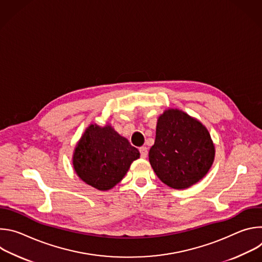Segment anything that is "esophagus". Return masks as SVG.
<instances>
[{"instance_id": "obj_1", "label": "esophagus", "mask_w": 262, "mask_h": 262, "mask_svg": "<svg viewBox=\"0 0 262 262\" xmlns=\"http://www.w3.org/2000/svg\"><path fill=\"white\" fill-rule=\"evenodd\" d=\"M140 154H141V158H143V159H145L146 157H147V155H148V151H147V148L146 147H140Z\"/></svg>"}]
</instances>
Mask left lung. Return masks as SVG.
I'll return each mask as SVG.
<instances>
[{
  "label": "left lung",
  "mask_w": 262,
  "mask_h": 262,
  "mask_svg": "<svg viewBox=\"0 0 262 262\" xmlns=\"http://www.w3.org/2000/svg\"><path fill=\"white\" fill-rule=\"evenodd\" d=\"M214 156L210 134L198 119L178 108H168L158 118L149 163L170 188L184 190L200 181Z\"/></svg>",
  "instance_id": "left-lung-1"
}]
</instances>
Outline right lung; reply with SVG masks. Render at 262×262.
<instances>
[{
  "label": "right lung",
  "instance_id": "right-lung-1",
  "mask_svg": "<svg viewBox=\"0 0 262 262\" xmlns=\"http://www.w3.org/2000/svg\"><path fill=\"white\" fill-rule=\"evenodd\" d=\"M140 158L138 149L110 124H90L74 147V172L87 184L108 191L119 183L132 163Z\"/></svg>",
  "mask_w": 262,
  "mask_h": 262
}]
</instances>
